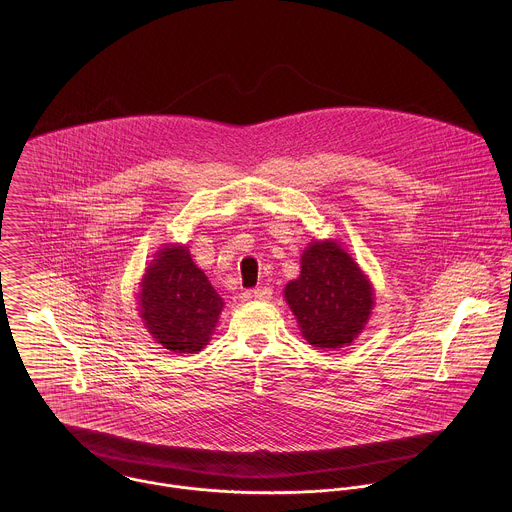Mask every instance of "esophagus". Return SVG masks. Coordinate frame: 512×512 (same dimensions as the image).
Returning <instances> with one entry per match:
<instances>
[{"instance_id":"esophagus-1","label":"esophagus","mask_w":512,"mask_h":512,"mask_svg":"<svg viewBox=\"0 0 512 512\" xmlns=\"http://www.w3.org/2000/svg\"><path fill=\"white\" fill-rule=\"evenodd\" d=\"M242 297H254L258 301H268L272 297V290L270 288H256L254 292L242 293Z\"/></svg>"}]
</instances>
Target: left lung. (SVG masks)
<instances>
[{"label":"left lung","mask_w":512,"mask_h":512,"mask_svg":"<svg viewBox=\"0 0 512 512\" xmlns=\"http://www.w3.org/2000/svg\"><path fill=\"white\" fill-rule=\"evenodd\" d=\"M284 297L303 339L319 349L351 345L374 307L372 282L333 238L307 244L299 278L288 282Z\"/></svg>","instance_id":"1"}]
</instances>
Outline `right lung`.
I'll list each match as a JSON object with an SVG mask.
<instances>
[{
    "instance_id": "add662e5",
    "label": "right lung",
    "mask_w": 512,
    "mask_h": 512,
    "mask_svg": "<svg viewBox=\"0 0 512 512\" xmlns=\"http://www.w3.org/2000/svg\"><path fill=\"white\" fill-rule=\"evenodd\" d=\"M136 297L147 333L179 355L199 353L209 345L224 307L185 244H165L155 252Z\"/></svg>"
}]
</instances>
